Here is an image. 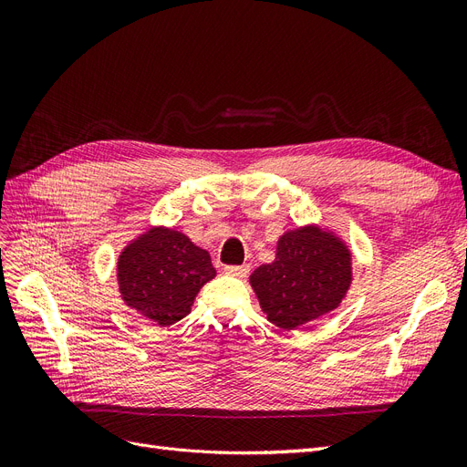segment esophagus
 Instances as JSON below:
<instances>
[{
    "instance_id": "esophagus-1",
    "label": "esophagus",
    "mask_w": 467,
    "mask_h": 467,
    "mask_svg": "<svg viewBox=\"0 0 467 467\" xmlns=\"http://www.w3.org/2000/svg\"><path fill=\"white\" fill-rule=\"evenodd\" d=\"M223 273L235 276V278H244L249 275V265H239V266H223Z\"/></svg>"
}]
</instances>
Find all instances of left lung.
Instances as JSON below:
<instances>
[{
	"mask_svg": "<svg viewBox=\"0 0 467 467\" xmlns=\"http://www.w3.org/2000/svg\"><path fill=\"white\" fill-rule=\"evenodd\" d=\"M266 319L282 329L331 314L352 285V251L345 239L317 223L282 234L275 261L249 276Z\"/></svg>",
	"mask_w": 467,
	"mask_h": 467,
	"instance_id": "left-lung-1",
	"label": "left lung"
}]
</instances>
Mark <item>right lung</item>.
<instances>
[{
  "label": "right lung",
  "instance_id": "obj_1",
  "mask_svg": "<svg viewBox=\"0 0 467 467\" xmlns=\"http://www.w3.org/2000/svg\"><path fill=\"white\" fill-rule=\"evenodd\" d=\"M214 276L210 253L167 225L138 234L117 259L122 302L161 327L189 316L196 294Z\"/></svg>",
  "mask_w": 467,
  "mask_h": 467
}]
</instances>
